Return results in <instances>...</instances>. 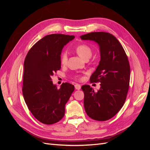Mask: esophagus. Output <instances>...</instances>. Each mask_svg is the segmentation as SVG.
<instances>
[{"label": "esophagus", "mask_w": 150, "mask_h": 150, "mask_svg": "<svg viewBox=\"0 0 150 150\" xmlns=\"http://www.w3.org/2000/svg\"><path fill=\"white\" fill-rule=\"evenodd\" d=\"M81 85H79V84H75V89H77V90H79V89H81Z\"/></svg>", "instance_id": "obj_1"}]
</instances>
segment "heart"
Wrapping results in <instances>:
<instances>
[{
    "instance_id": "b5f03b06",
    "label": "heart",
    "mask_w": 150,
    "mask_h": 150,
    "mask_svg": "<svg viewBox=\"0 0 150 150\" xmlns=\"http://www.w3.org/2000/svg\"><path fill=\"white\" fill-rule=\"evenodd\" d=\"M76 52L78 53V55L83 59H86L87 57H91L92 55L91 49L89 46L86 44H80L76 48ZM67 61V54L66 52H63L61 54V62L62 64H65ZM79 76H76V78H79Z\"/></svg>"
}]
</instances>
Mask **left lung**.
I'll use <instances>...</instances> for the list:
<instances>
[{
  "label": "left lung",
  "mask_w": 150,
  "mask_h": 150,
  "mask_svg": "<svg viewBox=\"0 0 150 150\" xmlns=\"http://www.w3.org/2000/svg\"><path fill=\"white\" fill-rule=\"evenodd\" d=\"M81 39L96 42L100 52V61L90 78L91 82L101 83L100 88L95 93L89 85L81 87L85 111L93 120L106 121L115 116L125 102L130 79L128 57L110 33L95 32L81 35Z\"/></svg>",
  "instance_id": "left-lung-1"
}]
</instances>
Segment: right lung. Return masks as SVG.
<instances>
[{
	"instance_id": "right-lung-1",
	"label": "right lung",
	"mask_w": 150,
	"mask_h": 150,
	"mask_svg": "<svg viewBox=\"0 0 150 150\" xmlns=\"http://www.w3.org/2000/svg\"><path fill=\"white\" fill-rule=\"evenodd\" d=\"M74 35L54 34L46 35L29 50L24 63L22 93L29 111L40 122L52 125L65 114V106L74 90L69 83L58 89L51 81L61 69V54Z\"/></svg>"
}]
</instances>
